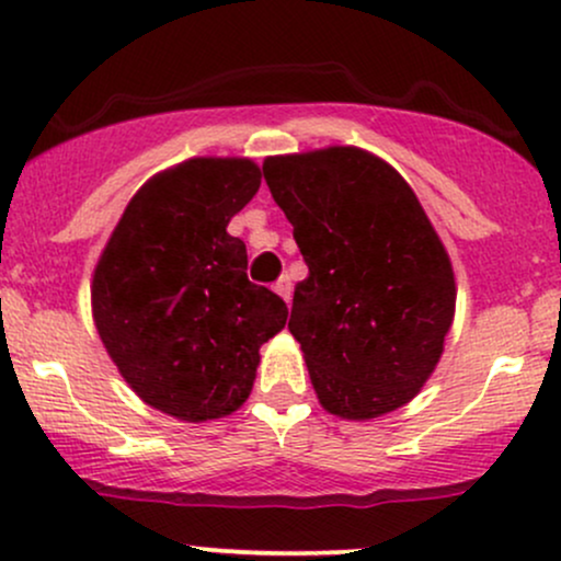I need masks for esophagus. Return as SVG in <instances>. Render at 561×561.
Wrapping results in <instances>:
<instances>
[{"label": "esophagus", "instance_id": "1", "mask_svg": "<svg viewBox=\"0 0 561 561\" xmlns=\"http://www.w3.org/2000/svg\"><path fill=\"white\" fill-rule=\"evenodd\" d=\"M274 289L276 295H279V298L289 306V300H293V282H289V276H282V279L274 285Z\"/></svg>", "mask_w": 561, "mask_h": 561}]
</instances>
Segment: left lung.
Masks as SVG:
<instances>
[{
  "instance_id": "obj_1",
  "label": "left lung",
  "mask_w": 561,
  "mask_h": 561,
  "mask_svg": "<svg viewBox=\"0 0 561 561\" xmlns=\"http://www.w3.org/2000/svg\"><path fill=\"white\" fill-rule=\"evenodd\" d=\"M308 276L293 295L319 403L343 420L401 409L433 375L456 306L448 253L414 190L358 147L263 163Z\"/></svg>"
}]
</instances>
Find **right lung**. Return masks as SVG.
Masks as SVG:
<instances>
[{
  "mask_svg": "<svg viewBox=\"0 0 561 561\" xmlns=\"http://www.w3.org/2000/svg\"><path fill=\"white\" fill-rule=\"evenodd\" d=\"M261 186L248 158H192L126 205L92 279L102 343L145 403L182 422L227 416L253 390L287 306L248 279L227 227Z\"/></svg>",
  "mask_w": 561,
  "mask_h": 561,
  "instance_id": "obj_1",
  "label": "right lung"
}]
</instances>
